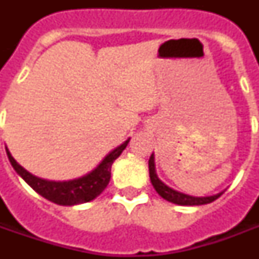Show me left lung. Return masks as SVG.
<instances>
[{"mask_svg": "<svg viewBox=\"0 0 259 259\" xmlns=\"http://www.w3.org/2000/svg\"><path fill=\"white\" fill-rule=\"evenodd\" d=\"M149 176L150 181L153 184L154 189L157 191V193L161 197H164L165 200L175 203L179 205H201V204H208L211 201L217 200L218 197L221 196L222 193L213 195V196H205V197H196V196H189L185 193L177 192L175 189L169 188L168 185H165L160 179H158L157 173H156V166H154V154L152 153L149 158Z\"/></svg>", "mask_w": 259, "mask_h": 259, "instance_id": "8db88e82", "label": "left lung"}]
</instances>
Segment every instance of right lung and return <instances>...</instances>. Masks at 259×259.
<instances>
[{"label": "right lung", "instance_id": "right-lung-1", "mask_svg": "<svg viewBox=\"0 0 259 259\" xmlns=\"http://www.w3.org/2000/svg\"><path fill=\"white\" fill-rule=\"evenodd\" d=\"M129 140H126L122 145L110 152L106 156L99 165L90 172L89 175L75 180L70 181H50L42 180L40 177L33 176L32 173L25 170L20 164H18L8 149H6V154L9 158L10 164L14 168V170L32 187V188L41 195L42 197H46L47 200L54 201L56 204L60 205H75L82 204L86 201L93 200L98 195H101L103 192V189L107 187L111 177V165L113 162L117 160L121 153L123 152Z\"/></svg>", "mask_w": 259, "mask_h": 259}]
</instances>
